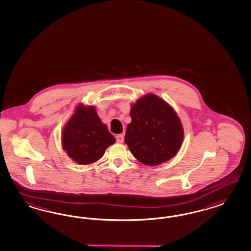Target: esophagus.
I'll return each mask as SVG.
<instances>
[{
    "label": "esophagus",
    "instance_id": "34e87169",
    "mask_svg": "<svg viewBox=\"0 0 251 251\" xmlns=\"http://www.w3.org/2000/svg\"><path fill=\"white\" fill-rule=\"evenodd\" d=\"M116 141L118 142V143H123L124 142V135H117L116 136Z\"/></svg>",
    "mask_w": 251,
    "mask_h": 251
}]
</instances>
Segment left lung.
I'll list each match as a JSON object with an SVG mask.
<instances>
[{"instance_id":"1","label":"left lung","mask_w":251,"mask_h":251,"mask_svg":"<svg viewBox=\"0 0 251 251\" xmlns=\"http://www.w3.org/2000/svg\"><path fill=\"white\" fill-rule=\"evenodd\" d=\"M131 123L125 142L131 153L146 166H158L174 157L181 147L183 126L175 110L154 94L131 105Z\"/></svg>"}]
</instances>
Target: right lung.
I'll use <instances>...</instances> for the list:
<instances>
[{"instance_id": "obj_1", "label": "right lung", "mask_w": 251, "mask_h": 251, "mask_svg": "<svg viewBox=\"0 0 251 251\" xmlns=\"http://www.w3.org/2000/svg\"><path fill=\"white\" fill-rule=\"evenodd\" d=\"M115 139L99 117L94 106L80 103L66 123L61 145L68 156L79 165H90L102 157Z\"/></svg>"}]
</instances>
